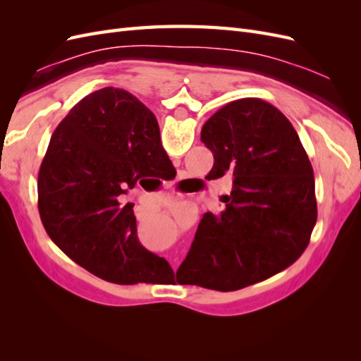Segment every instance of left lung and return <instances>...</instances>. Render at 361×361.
I'll use <instances>...</instances> for the list:
<instances>
[{"label":"left lung","mask_w":361,"mask_h":361,"mask_svg":"<svg viewBox=\"0 0 361 361\" xmlns=\"http://www.w3.org/2000/svg\"><path fill=\"white\" fill-rule=\"evenodd\" d=\"M207 179L233 176L221 214L206 212L176 280L238 290L286 269L307 248L318 218L314 176L297 130L257 97L220 108L202 128Z\"/></svg>","instance_id":"obj_1"}]
</instances>
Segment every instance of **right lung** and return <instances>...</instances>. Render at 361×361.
Listing matches in <instances>:
<instances>
[{"label":"right lung","mask_w":361,"mask_h":361,"mask_svg":"<svg viewBox=\"0 0 361 361\" xmlns=\"http://www.w3.org/2000/svg\"><path fill=\"white\" fill-rule=\"evenodd\" d=\"M171 166L157 117L126 90L105 87L76 104L51 137L37 179L40 220L57 247L96 277L137 285L173 276L137 238L118 195Z\"/></svg>","instance_id":"1"}]
</instances>
